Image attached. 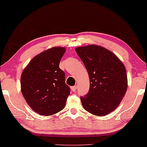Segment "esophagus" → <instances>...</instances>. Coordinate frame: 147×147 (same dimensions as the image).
I'll return each mask as SVG.
<instances>
[{
    "label": "esophagus",
    "mask_w": 147,
    "mask_h": 147,
    "mask_svg": "<svg viewBox=\"0 0 147 147\" xmlns=\"http://www.w3.org/2000/svg\"><path fill=\"white\" fill-rule=\"evenodd\" d=\"M77 88H78V86H72V87H71V90H72V91H74V92H75V91L77 90Z\"/></svg>",
    "instance_id": "34e87169"
}]
</instances>
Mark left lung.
Masks as SVG:
<instances>
[{
  "label": "left lung",
  "instance_id": "left-lung-1",
  "mask_svg": "<svg viewBox=\"0 0 147 147\" xmlns=\"http://www.w3.org/2000/svg\"><path fill=\"white\" fill-rule=\"evenodd\" d=\"M88 71L90 88L81 101L86 111L103 117L119 106L128 88L124 65L116 55L102 46L76 48Z\"/></svg>",
  "mask_w": 147,
  "mask_h": 147
}]
</instances>
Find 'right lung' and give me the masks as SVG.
I'll return each instance as SVG.
<instances>
[{
	"label": "right lung",
	"mask_w": 147,
	"mask_h": 147,
	"mask_svg": "<svg viewBox=\"0 0 147 147\" xmlns=\"http://www.w3.org/2000/svg\"><path fill=\"white\" fill-rule=\"evenodd\" d=\"M66 49L54 47L38 54L23 69L21 92L31 109L41 115H51L64 109L70 88L59 68Z\"/></svg>",
	"instance_id": "right-lung-1"
}]
</instances>
